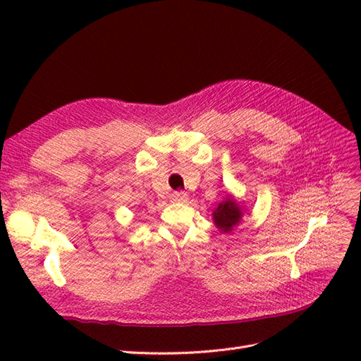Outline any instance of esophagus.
<instances>
[{"instance_id":"1","label":"esophagus","mask_w":361,"mask_h":361,"mask_svg":"<svg viewBox=\"0 0 361 361\" xmlns=\"http://www.w3.org/2000/svg\"><path fill=\"white\" fill-rule=\"evenodd\" d=\"M171 200L173 202H187L188 200V194L183 191H174L171 194Z\"/></svg>"}]
</instances>
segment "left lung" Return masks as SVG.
<instances>
[{
	"label": "left lung",
	"mask_w": 361,
	"mask_h": 361,
	"mask_svg": "<svg viewBox=\"0 0 361 361\" xmlns=\"http://www.w3.org/2000/svg\"><path fill=\"white\" fill-rule=\"evenodd\" d=\"M241 216H243V212H241V209H239L238 203L227 195V199L218 204V207L215 209L214 221L220 231L228 232V231H232L233 226H236L239 223Z\"/></svg>",
	"instance_id": "8db88e82"
}]
</instances>
